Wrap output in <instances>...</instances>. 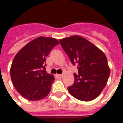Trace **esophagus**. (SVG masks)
<instances>
[{"label":"esophagus","mask_w":123,"mask_h":123,"mask_svg":"<svg viewBox=\"0 0 123 123\" xmlns=\"http://www.w3.org/2000/svg\"><path fill=\"white\" fill-rule=\"evenodd\" d=\"M62 76H63L62 74H57V76L59 78H62Z\"/></svg>","instance_id":"34e87169"}]
</instances>
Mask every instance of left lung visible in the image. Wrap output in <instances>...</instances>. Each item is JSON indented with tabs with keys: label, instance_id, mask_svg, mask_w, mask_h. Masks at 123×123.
Returning a JSON list of instances; mask_svg holds the SVG:
<instances>
[{
	"label": "left lung",
	"instance_id": "8db88e82",
	"mask_svg": "<svg viewBox=\"0 0 123 123\" xmlns=\"http://www.w3.org/2000/svg\"><path fill=\"white\" fill-rule=\"evenodd\" d=\"M73 65L77 66L74 82L68 87L77 99L88 101L99 96L107 84L110 69L105 55L89 41L78 35L59 40Z\"/></svg>",
	"mask_w": 123,
	"mask_h": 123
}]
</instances>
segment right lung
I'll return each mask as SVG.
<instances>
[{"mask_svg":"<svg viewBox=\"0 0 123 123\" xmlns=\"http://www.w3.org/2000/svg\"><path fill=\"white\" fill-rule=\"evenodd\" d=\"M58 44L56 39L39 37L25 45L15 56L10 76L16 90L24 98L37 101L49 94L55 78L46 72V57Z\"/></svg>","mask_w":123,"mask_h":123,"instance_id":"obj_1","label":"right lung"}]
</instances>
